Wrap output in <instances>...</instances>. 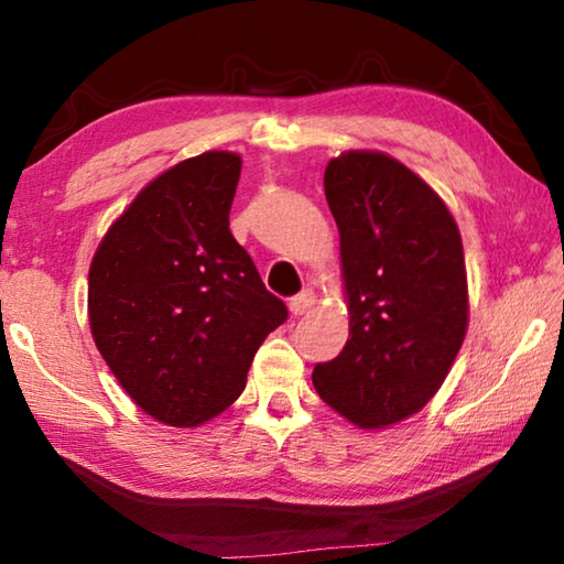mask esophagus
Wrapping results in <instances>:
<instances>
[{
	"instance_id": "obj_1",
	"label": "esophagus",
	"mask_w": 564,
	"mask_h": 564,
	"mask_svg": "<svg viewBox=\"0 0 564 564\" xmlns=\"http://www.w3.org/2000/svg\"><path fill=\"white\" fill-rule=\"evenodd\" d=\"M316 301H318L316 293H313L311 289H305L299 295H293L291 303H289V308H291L293 316H303V313H308L313 305H316Z\"/></svg>"
}]
</instances>
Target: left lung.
Listing matches in <instances>:
<instances>
[{"mask_svg": "<svg viewBox=\"0 0 564 564\" xmlns=\"http://www.w3.org/2000/svg\"><path fill=\"white\" fill-rule=\"evenodd\" d=\"M323 188L350 336L313 368V386L360 431H378L423 410L451 373L470 318L463 238L443 198L383 151H343Z\"/></svg>", "mask_w": 564, "mask_h": 564, "instance_id": "obj_1", "label": "left lung"}]
</instances>
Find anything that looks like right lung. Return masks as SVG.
Masks as SVG:
<instances>
[{
  "mask_svg": "<svg viewBox=\"0 0 564 564\" xmlns=\"http://www.w3.org/2000/svg\"><path fill=\"white\" fill-rule=\"evenodd\" d=\"M241 156L204 151L139 191L89 265V328L147 415L196 427L243 393L256 350L289 318L228 228Z\"/></svg>",
  "mask_w": 564,
  "mask_h": 564,
  "instance_id": "1",
  "label": "right lung"
}]
</instances>
